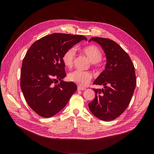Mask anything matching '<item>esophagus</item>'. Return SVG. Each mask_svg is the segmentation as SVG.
Segmentation results:
<instances>
[{"label":"esophagus","mask_w":154,"mask_h":154,"mask_svg":"<svg viewBox=\"0 0 154 154\" xmlns=\"http://www.w3.org/2000/svg\"><path fill=\"white\" fill-rule=\"evenodd\" d=\"M85 89V88L82 87L81 86H78V87H77V90L78 91H84Z\"/></svg>","instance_id":"1"}]
</instances>
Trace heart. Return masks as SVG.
<instances>
[{
  "mask_svg": "<svg viewBox=\"0 0 154 154\" xmlns=\"http://www.w3.org/2000/svg\"><path fill=\"white\" fill-rule=\"evenodd\" d=\"M82 52L87 57L94 66H97L99 62L102 58V53L100 48L95 45H88L82 49ZM75 55V49L74 48H70L64 52L62 56V62L65 66L71 68L74 64ZM92 78L91 72L87 71H81L76 70L68 74L67 79L70 82H74L80 86L85 87L90 83Z\"/></svg>",
  "mask_w": 154,
  "mask_h": 154,
  "instance_id": "obj_1",
  "label": "heart"
}]
</instances>
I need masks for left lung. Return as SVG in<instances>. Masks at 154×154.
I'll return each instance as SVG.
<instances>
[{"instance_id":"1","label":"left lung","mask_w":154,"mask_h":154,"mask_svg":"<svg viewBox=\"0 0 154 154\" xmlns=\"http://www.w3.org/2000/svg\"><path fill=\"white\" fill-rule=\"evenodd\" d=\"M98 43L106 53L105 70L93 84L104 88H93L95 96L88 103L91 112L98 119L109 121L120 116L127 108L136 86L134 64L128 54L114 40L92 37L88 42Z\"/></svg>"}]
</instances>
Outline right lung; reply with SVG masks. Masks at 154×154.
Returning <instances> with one entry per match:
<instances>
[{"label": "right lung", "instance_id": "right-lung-1", "mask_svg": "<svg viewBox=\"0 0 154 154\" xmlns=\"http://www.w3.org/2000/svg\"><path fill=\"white\" fill-rule=\"evenodd\" d=\"M84 39L83 35L54 33L29 48L22 64L20 88L29 107L40 116L57 114L77 91L75 84L62 80L66 73L62 58L67 50Z\"/></svg>", "mask_w": 154, "mask_h": 154}]
</instances>
